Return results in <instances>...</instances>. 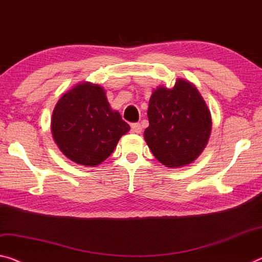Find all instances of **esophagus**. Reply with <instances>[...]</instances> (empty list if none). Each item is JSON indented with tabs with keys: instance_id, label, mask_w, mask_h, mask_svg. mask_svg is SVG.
<instances>
[{
	"instance_id": "esophagus-1",
	"label": "esophagus",
	"mask_w": 262,
	"mask_h": 262,
	"mask_svg": "<svg viewBox=\"0 0 262 262\" xmlns=\"http://www.w3.org/2000/svg\"><path fill=\"white\" fill-rule=\"evenodd\" d=\"M132 132L135 133V134H140L142 132V126L139 122L136 123H132Z\"/></svg>"
}]
</instances>
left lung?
Wrapping results in <instances>:
<instances>
[{
  "mask_svg": "<svg viewBox=\"0 0 262 262\" xmlns=\"http://www.w3.org/2000/svg\"><path fill=\"white\" fill-rule=\"evenodd\" d=\"M148 119L144 140L157 161L169 168L192 163L206 147L212 128L204 99L184 79H177L172 89L154 91Z\"/></svg>",
  "mask_w": 262,
  "mask_h": 262,
  "instance_id": "left-lung-1",
  "label": "left lung"
}]
</instances>
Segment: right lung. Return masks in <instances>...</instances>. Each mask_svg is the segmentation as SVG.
Masks as SVG:
<instances>
[{
  "mask_svg": "<svg viewBox=\"0 0 262 262\" xmlns=\"http://www.w3.org/2000/svg\"><path fill=\"white\" fill-rule=\"evenodd\" d=\"M129 129L119 112L111 108L105 90L91 82H80L61 95L51 119L60 151L86 167L105 161Z\"/></svg>",
  "mask_w": 262,
  "mask_h": 262,
  "instance_id": "obj_1",
  "label": "right lung"
}]
</instances>
